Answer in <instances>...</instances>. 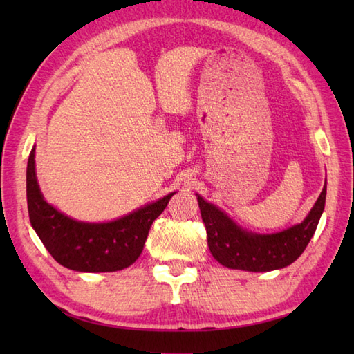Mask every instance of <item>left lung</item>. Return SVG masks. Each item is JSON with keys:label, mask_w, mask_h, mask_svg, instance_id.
Segmentation results:
<instances>
[{"label": "left lung", "mask_w": 354, "mask_h": 354, "mask_svg": "<svg viewBox=\"0 0 354 354\" xmlns=\"http://www.w3.org/2000/svg\"><path fill=\"white\" fill-rule=\"evenodd\" d=\"M326 194L327 179L304 221L272 234L243 230L219 207L196 194L202 221L207 228L209 252L225 268L248 272H269L289 266L303 254L317 231L326 207Z\"/></svg>", "instance_id": "obj_1"}]
</instances>
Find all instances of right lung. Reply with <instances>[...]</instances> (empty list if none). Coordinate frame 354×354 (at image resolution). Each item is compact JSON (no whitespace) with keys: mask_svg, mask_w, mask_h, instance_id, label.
I'll use <instances>...</instances> for the list:
<instances>
[{"mask_svg":"<svg viewBox=\"0 0 354 354\" xmlns=\"http://www.w3.org/2000/svg\"><path fill=\"white\" fill-rule=\"evenodd\" d=\"M167 196L111 222L71 219L44 199L36 178L35 146L27 162L28 217L37 237L59 265L77 272H115L140 257L153 221L167 207Z\"/></svg>","mask_w":354,"mask_h":354,"instance_id":"obj_1","label":"right lung"}]
</instances>
